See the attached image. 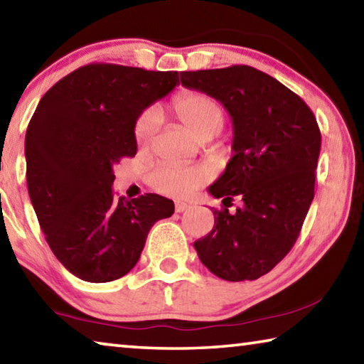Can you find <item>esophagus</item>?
Returning a JSON list of instances; mask_svg holds the SVG:
<instances>
[{
    "instance_id": "1",
    "label": "esophagus",
    "mask_w": 364,
    "mask_h": 364,
    "mask_svg": "<svg viewBox=\"0 0 364 364\" xmlns=\"http://www.w3.org/2000/svg\"><path fill=\"white\" fill-rule=\"evenodd\" d=\"M189 207H191V205L186 204V202H180V200H178L176 204H175V210H176L178 213H181V212H186Z\"/></svg>"
}]
</instances>
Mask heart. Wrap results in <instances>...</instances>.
Masks as SVG:
<instances>
[{
  "mask_svg": "<svg viewBox=\"0 0 364 364\" xmlns=\"http://www.w3.org/2000/svg\"><path fill=\"white\" fill-rule=\"evenodd\" d=\"M173 112L183 125L194 134L197 139L208 141L223 130L225 112L212 97L207 95L188 91L175 97ZM159 130V114L156 109H146L138 115L133 125V136L139 147H147L156 138ZM147 181L159 193L168 196H188L204 181V173L196 167L181 164L162 162L154 167Z\"/></svg>",
  "mask_w": 364,
  "mask_h": 364,
  "instance_id": "heart-1",
  "label": "heart"
}]
</instances>
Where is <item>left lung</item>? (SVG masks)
<instances>
[{
  "label": "left lung",
  "instance_id": "1",
  "mask_svg": "<svg viewBox=\"0 0 364 364\" xmlns=\"http://www.w3.org/2000/svg\"><path fill=\"white\" fill-rule=\"evenodd\" d=\"M180 78L223 104L232 122V157L208 188L225 207L212 208L213 230L194 249L221 279H258L292 249L315 197L316 119L301 97L254 67L181 72ZM232 198L242 205L230 213Z\"/></svg>",
  "mask_w": 364,
  "mask_h": 364
}]
</instances>
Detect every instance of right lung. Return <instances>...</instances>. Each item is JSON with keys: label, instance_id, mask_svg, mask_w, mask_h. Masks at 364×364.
Wrapping results in <instances>:
<instances>
[{"label": "right lung", "instance_id": "add662e5", "mask_svg": "<svg viewBox=\"0 0 364 364\" xmlns=\"http://www.w3.org/2000/svg\"><path fill=\"white\" fill-rule=\"evenodd\" d=\"M178 72L88 64L49 88L26 133L28 196L53 254L77 278L109 282L138 263L154 223L175 212L159 194L117 197L114 165L134 157L133 125Z\"/></svg>", "mask_w": 364, "mask_h": 364}]
</instances>
